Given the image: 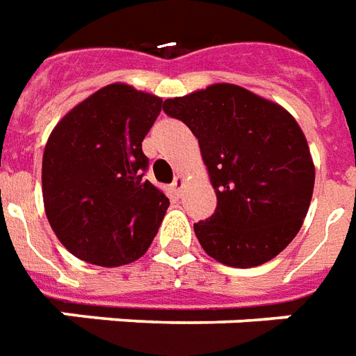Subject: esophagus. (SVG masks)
Instances as JSON below:
<instances>
[{
	"instance_id": "1",
	"label": "esophagus",
	"mask_w": 356,
	"mask_h": 356,
	"mask_svg": "<svg viewBox=\"0 0 356 356\" xmlns=\"http://www.w3.org/2000/svg\"><path fill=\"white\" fill-rule=\"evenodd\" d=\"M183 186H185V177H183V175H177V177L173 179V183H171V193L175 196H181Z\"/></svg>"
}]
</instances>
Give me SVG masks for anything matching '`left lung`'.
<instances>
[{
    "instance_id": "left-lung-1",
    "label": "left lung",
    "mask_w": 356,
    "mask_h": 356,
    "mask_svg": "<svg viewBox=\"0 0 356 356\" xmlns=\"http://www.w3.org/2000/svg\"><path fill=\"white\" fill-rule=\"evenodd\" d=\"M198 138L218 206L195 223L206 254L233 268L272 260L299 233L314 191V163L287 109L237 84H212L163 102Z\"/></svg>"
}]
</instances>
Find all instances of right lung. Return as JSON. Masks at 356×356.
Instances as JSON below:
<instances>
[{
	"label": "right lung",
	"instance_id": "right-lung-1",
	"mask_svg": "<svg viewBox=\"0 0 356 356\" xmlns=\"http://www.w3.org/2000/svg\"><path fill=\"white\" fill-rule=\"evenodd\" d=\"M161 98L123 83L74 106L51 131L42 158V196L61 245L84 262H135L152 245L170 198L143 179V140Z\"/></svg>",
	"mask_w": 356,
	"mask_h": 356
}]
</instances>
